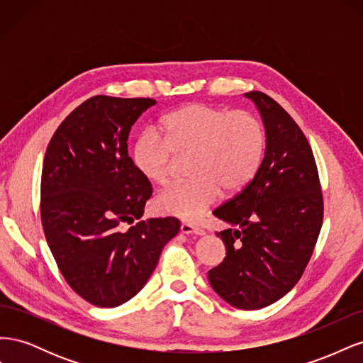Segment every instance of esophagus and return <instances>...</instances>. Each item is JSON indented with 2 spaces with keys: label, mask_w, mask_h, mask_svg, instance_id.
Wrapping results in <instances>:
<instances>
[{
  "label": "esophagus",
  "mask_w": 363,
  "mask_h": 363,
  "mask_svg": "<svg viewBox=\"0 0 363 363\" xmlns=\"http://www.w3.org/2000/svg\"><path fill=\"white\" fill-rule=\"evenodd\" d=\"M180 230H182V233H184V235H204V233H206L203 228L195 227V225H192V224H189V223L182 224Z\"/></svg>",
  "instance_id": "esophagus-1"
}]
</instances>
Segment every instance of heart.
Returning a JSON list of instances; mask_svg holds the SVG:
<instances>
[{"mask_svg":"<svg viewBox=\"0 0 363 363\" xmlns=\"http://www.w3.org/2000/svg\"><path fill=\"white\" fill-rule=\"evenodd\" d=\"M267 147L262 121L248 111L186 104L164 115L157 131H144L131 159L152 184L171 179L174 155L189 156V180L171 184L155 200L160 213L195 221L225 194L242 191L257 174Z\"/></svg>","mask_w":363,"mask_h":363,"instance_id":"1","label":"heart"}]
</instances>
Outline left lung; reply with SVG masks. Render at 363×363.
Masks as SVG:
<instances>
[{
	"label": "left lung",
	"mask_w": 363,
	"mask_h": 363,
	"mask_svg": "<svg viewBox=\"0 0 363 363\" xmlns=\"http://www.w3.org/2000/svg\"><path fill=\"white\" fill-rule=\"evenodd\" d=\"M267 130V151L245 188L213 215L238 228L216 233L227 255L208 271L228 304L255 311L277 301L303 276L323 225L324 200L312 148L298 124L267 94H245Z\"/></svg>",
	"instance_id": "left-lung-1"
}]
</instances>
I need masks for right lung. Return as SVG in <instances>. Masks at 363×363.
Instances as JSON below:
<instances>
[{
    "label": "right lung",
    "instance_id": "add662e5",
    "mask_svg": "<svg viewBox=\"0 0 363 363\" xmlns=\"http://www.w3.org/2000/svg\"><path fill=\"white\" fill-rule=\"evenodd\" d=\"M156 103L95 95L62 121L43 157V233L71 289L98 307H116L144 288L180 230L172 216L140 219L152 188L127 150L131 127ZM123 223L134 225L121 233Z\"/></svg>",
    "mask_w": 363,
    "mask_h": 363
}]
</instances>
